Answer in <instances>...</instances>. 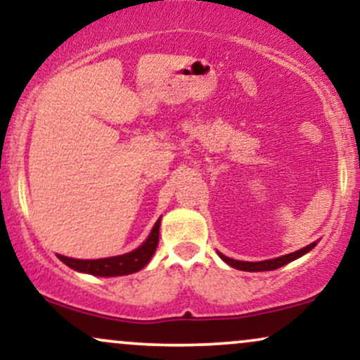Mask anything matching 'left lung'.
<instances>
[{
    "label": "left lung",
    "instance_id": "left-lung-1",
    "mask_svg": "<svg viewBox=\"0 0 360 360\" xmlns=\"http://www.w3.org/2000/svg\"><path fill=\"white\" fill-rule=\"evenodd\" d=\"M315 245H316V242H313V243H309V245L303 247V249H300V250H296V252H291V254H288V255H281V257H278V259L260 260V262H242V260H235V259L226 257V255L220 254V252H218V255H220V257L225 260V262L229 264V266H232V267H235V269H238V271H247V272L274 271V269H279V267L286 266V264L291 262V260H295V259L301 257V255H304V254H307V252L311 250Z\"/></svg>",
    "mask_w": 360,
    "mask_h": 360
}]
</instances>
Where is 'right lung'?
Here are the masks:
<instances>
[{
  "label": "right lung",
  "instance_id": "obj_1",
  "mask_svg": "<svg viewBox=\"0 0 360 360\" xmlns=\"http://www.w3.org/2000/svg\"><path fill=\"white\" fill-rule=\"evenodd\" d=\"M159 226L160 218L155 221L154 229L147 240L139 247V249L128 252V254L117 255V257H106V259H94V260H82V259H71L65 255L57 254L65 266H69L74 271L86 272V274L101 276V278H113V276H127L134 274L146 267L148 260L152 259L154 252L159 243Z\"/></svg>",
  "mask_w": 360,
  "mask_h": 360
}]
</instances>
